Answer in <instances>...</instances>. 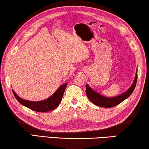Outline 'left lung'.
<instances>
[{
	"mask_svg": "<svg viewBox=\"0 0 149 149\" xmlns=\"http://www.w3.org/2000/svg\"><path fill=\"white\" fill-rule=\"evenodd\" d=\"M137 81V72L136 73L135 79H134V82L132 83V86H130L129 90L126 91L125 93H123L122 95L115 97H105L102 96L100 94L95 92L92 88L86 84V93L87 95L88 99L93 102V104L98 107H104V108H111V107H115L120 102H122L123 100H125L126 98H127L129 96L131 95L133 92L134 88H135L136 84Z\"/></svg>",
	"mask_w": 149,
	"mask_h": 149,
	"instance_id": "left-lung-1",
	"label": "left lung"
}]
</instances>
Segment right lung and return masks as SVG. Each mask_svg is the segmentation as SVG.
<instances>
[{
  "mask_svg": "<svg viewBox=\"0 0 149 149\" xmlns=\"http://www.w3.org/2000/svg\"><path fill=\"white\" fill-rule=\"evenodd\" d=\"M67 84H63L51 97H49V98H47V99L45 100L38 102H32L24 100L22 98H20L19 96H17V94L15 93V92L13 90V93L18 101L21 104L24 105V107L33 110L34 111L45 113V112L50 111L51 110L55 109L58 106L59 104L61 103L62 98H63V94L64 92H65L66 87H67Z\"/></svg>",
  "mask_w": 149,
  "mask_h": 149,
  "instance_id": "right-lung-1",
  "label": "right lung"
}]
</instances>
